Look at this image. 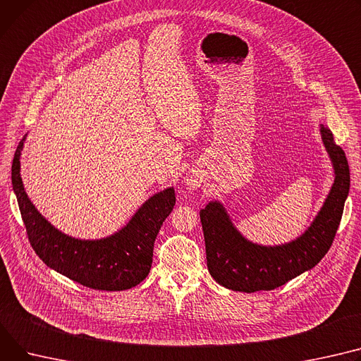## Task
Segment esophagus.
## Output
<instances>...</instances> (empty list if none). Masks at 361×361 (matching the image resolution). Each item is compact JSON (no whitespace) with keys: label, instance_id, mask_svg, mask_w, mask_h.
<instances>
[{"label":"esophagus","instance_id":"1","mask_svg":"<svg viewBox=\"0 0 361 361\" xmlns=\"http://www.w3.org/2000/svg\"><path fill=\"white\" fill-rule=\"evenodd\" d=\"M187 185L190 187V188H197V187H200V180L197 178V177H188L187 178Z\"/></svg>","mask_w":361,"mask_h":361}]
</instances>
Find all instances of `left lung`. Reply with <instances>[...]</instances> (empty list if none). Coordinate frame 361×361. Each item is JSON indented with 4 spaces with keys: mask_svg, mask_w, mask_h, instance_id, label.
<instances>
[{
    "mask_svg": "<svg viewBox=\"0 0 361 361\" xmlns=\"http://www.w3.org/2000/svg\"><path fill=\"white\" fill-rule=\"evenodd\" d=\"M321 133L334 164L335 181L317 219L296 241L281 247H259L233 228L222 204L209 203L200 212L207 269L221 286L245 293L277 289L315 267L331 248L350 190V168L332 132L321 126Z\"/></svg>",
    "mask_w": 361,
    "mask_h": 361,
    "instance_id": "1",
    "label": "left lung"
}]
</instances>
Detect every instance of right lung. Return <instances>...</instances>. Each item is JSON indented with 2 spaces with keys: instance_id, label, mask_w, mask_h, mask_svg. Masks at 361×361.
<instances>
[{
  "instance_id": "obj_1",
  "label": "right lung",
  "mask_w": 361,
  "mask_h": 361,
  "mask_svg": "<svg viewBox=\"0 0 361 361\" xmlns=\"http://www.w3.org/2000/svg\"><path fill=\"white\" fill-rule=\"evenodd\" d=\"M20 140L11 165V181L29 243L47 267L90 289L117 292L137 286L151 270L154 243L176 204L166 188L143 204L117 233L100 241H81L61 233L35 209L20 177Z\"/></svg>"
}]
</instances>
